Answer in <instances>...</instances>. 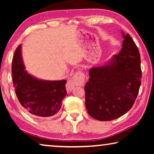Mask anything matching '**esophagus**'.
I'll return each mask as SVG.
<instances>
[{
    "label": "esophagus",
    "instance_id": "esophagus-1",
    "mask_svg": "<svg viewBox=\"0 0 154 154\" xmlns=\"http://www.w3.org/2000/svg\"><path fill=\"white\" fill-rule=\"evenodd\" d=\"M85 82V75L81 71H77L73 75L71 80L68 82L66 84V89L68 92H71L73 90L75 85H82Z\"/></svg>",
    "mask_w": 154,
    "mask_h": 154
}]
</instances>
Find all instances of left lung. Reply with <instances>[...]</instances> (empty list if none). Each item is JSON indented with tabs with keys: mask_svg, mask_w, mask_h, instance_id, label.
<instances>
[{
	"mask_svg": "<svg viewBox=\"0 0 154 154\" xmlns=\"http://www.w3.org/2000/svg\"><path fill=\"white\" fill-rule=\"evenodd\" d=\"M120 52L109 63L89 71L85 85L88 114L99 121H110L126 113L133 106L141 83L139 49L129 34Z\"/></svg>",
	"mask_w": 154,
	"mask_h": 154,
	"instance_id": "obj_1",
	"label": "left lung"
}]
</instances>
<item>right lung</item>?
Returning a JSON list of instances; mask_svg holds the SVG:
<instances>
[{
	"instance_id": "right-lung-1",
	"label": "right lung",
	"mask_w": 154,
	"mask_h": 154,
	"mask_svg": "<svg viewBox=\"0 0 154 154\" xmlns=\"http://www.w3.org/2000/svg\"><path fill=\"white\" fill-rule=\"evenodd\" d=\"M11 69L15 92L26 111L36 118H48L58 113L67 94L66 80H41L27 73L21 56V45L15 49Z\"/></svg>"
}]
</instances>
